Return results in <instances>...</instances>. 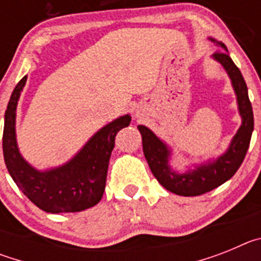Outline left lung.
Listing matches in <instances>:
<instances>
[{
  "instance_id": "1",
  "label": "left lung",
  "mask_w": 261,
  "mask_h": 261,
  "mask_svg": "<svg viewBox=\"0 0 261 261\" xmlns=\"http://www.w3.org/2000/svg\"><path fill=\"white\" fill-rule=\"evenodd\" d=\"M221 47V49L214 53V59L222 64L231 78L242 116V125L232 138L229 150L213 163L201 166L192 172L179 175L171 171V168L168 167L170 151L167 146L150 129L144 125H138V130L142 136L145 158L149 163L151 172L166 190L175 195L199 196L220 187L238 171L250 146L251 135L253 130V112L248 98L247 85L238 66L235 65L234 61L225 52L226 47L222 43Z\"/></svg>"
}]
</instances>
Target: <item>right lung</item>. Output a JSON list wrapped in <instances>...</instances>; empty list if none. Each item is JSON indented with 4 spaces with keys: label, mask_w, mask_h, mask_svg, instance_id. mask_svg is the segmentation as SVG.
<instances>
[{
    "label": "right lung",
    "mask_w": 261,
    "mask_h": 261,
    "mask_svg": "<svg viewBox=\"0 0 261 261\" xmlns=\"http://www.w3.org/2000/svg\"><path fill=\"white\" fill-rule=\"evenodd\" d=\"M26 81L24 75L18 82L5 112L2 149L9 174L41 211L73 213L91 208L102 200L115 137L130 124V116L119 117L100 129L66 165L50 171H36L20 156L15 141V110Z\"/></svg>",
    "instance_id": "add662e5"
}]
</instances>
